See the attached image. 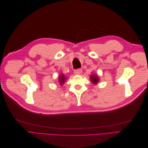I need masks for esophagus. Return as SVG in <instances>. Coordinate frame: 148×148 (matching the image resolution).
Masks as SVG:
<instances>
[{
    "mask_svg": "<svg viewBox=\"0 0 148 148\" xmlns=\"http://www.w3.org/2000/svg\"><path fill=\"white\" fill-rule=\"evenodd\" d=\"M82 73V70L81 69H77L74 71V73L75 75H80Z\"/></svg>",
    "mask_w": 148,
    "mask_h": 148,
    "instance_id": "obj_1",
    "label": "esophagus"
}]
</instances>
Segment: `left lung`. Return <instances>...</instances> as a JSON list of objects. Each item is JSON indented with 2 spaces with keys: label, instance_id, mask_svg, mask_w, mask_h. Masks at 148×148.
<instances>
[{
  "label": "left lung",
  "instance_id": "8db88e82",
  "mask_svg": "<svg viewBox=\"0 0 148 148\" xmlns=\"http://www.w3.org/2000/svg\"><path fill=\"white\" fill-rule=\"evenodd\" d=\"M90 78H91V82L93 84H96L98 83V82H99V77H98V76L96 75H91Z\"/></svg>",
  "mask_w": 148,
  "mask_h": 148
}]
</instances>
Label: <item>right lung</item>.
<instances>
[{
	"instance_id": "1",
	"label": "right lung",
	"mask_w": 148,
	"mask_h": 148,
	"mask_svg": "<svg viewBox=\"0 0 148 148\" xmlns=\"http://www.w3.org/2000/svg\"><path fill=\"white\" fill-rule=\"evenodd\" d=\"M65 79H66V78L65 77V76L63 74H61L60 75V77H59V82H60V84L61 85L63 84L65 82Z\"/></svg>"
}]
</instances>
